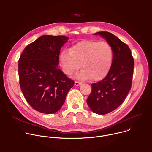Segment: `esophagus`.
I'll use <instances>...</instances> for the list:
<instances>
[{
    "mask_svg": "<svg viewBox=\"0 0 152 152\" xmlns=\"http://www.w3.org/2000/svg\"><path fill=\"white\" fill-rule=\"evenodd\" d=\"M82 84V82H77V81L75 82V85L76 86H79L81 85Z\"/></svg>",
    "mask_w": 152,
    "mask_h": 152,
    "instance_id": "1",
    "label": "esophagus"
}]
</instances>
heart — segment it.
I'll return each mask as SVG.
<instances>
[{"mask_svg":"<svg viewBox=\"0 0 152 152\" xmlns=\"http://www.w3.org/2000/svg\"><path fill=\"white\" fill-rule=\"evenodd\" d=\"M113 51L105 41L84 40L72 46L70 51L64 50L59 56L63 72L71 75L80 67L83 68L75 77L79 80L99 81L109 74L113 64Z\"/></svg>","mask_w":152,"mask_h":152,"instance_id":"1","label":"heart"}]
</instances>
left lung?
Masks as SVG:
<instances>
[{
    "label": "left lung",
    "instance_id": "obj_1",
    "mask_svg": "<svg viewBox=\"0 0 152 152\" xmlns=\"http://www.w3.org/2000/svg\"><path fill=\"white\" fill-rule=\"evenodd\" d=\"M104 38L112 46L113 61L107 76L91 84L92 91L86 102L90 109L98 115L109 113L121 106L131 88L134 61L128 46L107 31L94 34Z\"/></svg>",
    "mask_w": 152,
    "mask_h": 152
}]
</instances>
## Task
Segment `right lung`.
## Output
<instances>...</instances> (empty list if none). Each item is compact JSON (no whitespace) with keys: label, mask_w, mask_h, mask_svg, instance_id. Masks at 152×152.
<instances>
[{"label":"right lung","mask_w":152,"mask_h":152,"mask_svg":"<svg viewBox=\"0 0 152 152\" xmlns=\"http://www.w3.org/2000/svg\"><path fill=\"white\" fill-rule=\"evenodd\" d=\"M64 36L43 35L27 45L18 61L20 85L29 104L45 114L58 112L74 81L59 68V55L68 41Z\"/></svg>","instance_id":"obj_1"}]
</instances>
